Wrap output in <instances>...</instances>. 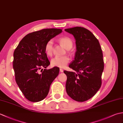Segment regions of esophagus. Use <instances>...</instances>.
Segmentation results:
<instances>
[{"mask_svg":"<svg viewBox=\"0 0 123 123\" xmlns=\"http://www.w3.org/2000/svg\"><path fill=\"white\" fill-rule=\"evenodd\" d=\"M60 72H63V70L62 69H60Z\"/></svg>","mask_w":123,"mask_h":123,"instance_id":"1","label":"esophagus"}]
</instances>
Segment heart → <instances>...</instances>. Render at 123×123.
<instances>
[{
  "label": "heart",
  "instance_id": "1",
  "mask_svg": "<svg viewBox=\"0 0 123 123\" xmlns=\"http://www.w3.org/2000/svg\"><path fill=\"white\" fill-rule=\"evenodd\" d=\"M59 41L60 43L65 49H70L73 45V42L71 38L67 36H63L59 38ZM53 42L52 40H49L46 42L44 49L46 54L48 56H51L53 53ZM70 61V57L67 55L62 56H55L52 59L51 63L52 66L56 67L61 68H63L69 63Z\"/></svg>",
  "mask_w": 123,
  "mask_h": 123
}]
</instances>
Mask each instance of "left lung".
<instances>
[{
    "instance_id": "1",
    "label": "left lung",
    "mask_w": 123,
    "mask_h": 123,
    "mask_svg": "<svg viewBox=\"0 0 123 123\" xmlns=\"http://www.w3.org/2000/svg\"><path fill=\"white\" fill-rule=\"evenodd\" d=\"M74 36L77 51L69 68L64 71L66 91L74 100L83 102L92 98L100 89L104 68L103 51L98 40L90 31L82 27L65 29Z\"/></svg>"
}]
</instances>
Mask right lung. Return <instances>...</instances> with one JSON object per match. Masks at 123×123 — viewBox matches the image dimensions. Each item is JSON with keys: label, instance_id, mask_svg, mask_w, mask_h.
Listing matches in <instances>:
<instances>
[{"label": "right lung", "instance_id": "add662e5", "mask_svg": "<svg viewBox=\"0 0 123 123\" xmlns=\"http://www.w3.org/2000/svg\"><path fill=\"white\" fill-rule=\"evenodd\" d=\"M61 32L62 29L59 28H46L31 33L15 49L12 63L15 80L28 100H43L59 74L57 67L46 69L50 62L44 48L47 42Z\"/></svg>", "mask_w": 123, "mask_h": 123}]
</instances>
